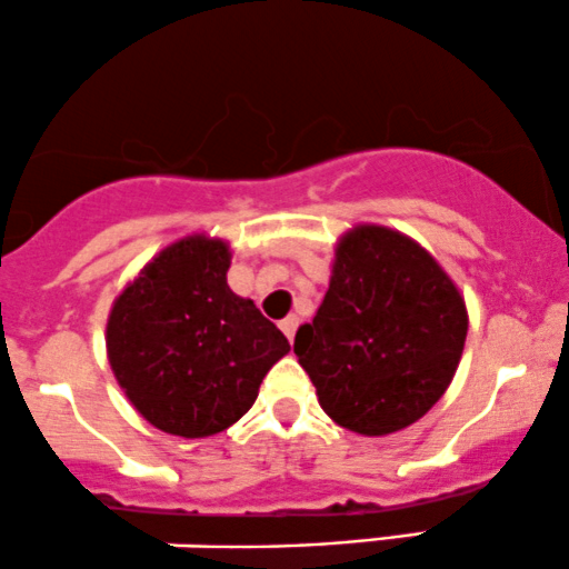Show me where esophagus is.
Masks as SVG:
<instances>
[{"label": "esophagus", "mask_w": 569, "mask_h": 569, "mask_svg": "<svg viewBox=\"0 0 569 569\" xmlns=\"http://www.w3.org/2000/svg\"><path fill=\"white\" fill-rule=\"evenodd\" d=\"M297 327H299V318L297 316H289V318H283V321H280V329H283V335L289 337V340H295Z\"/></svg>", "instance_id": "esophagus-1"}]
</instances>
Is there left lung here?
I'll use <instances>...</instances> for the list:
<instances>
[{
	"instance_id": "1",
	"label": "left lung",
	"mask_w": 569,
	"mask_h": 569,
	"mask_svg": "<svg viewBox=\"0 0 569 569\" xmlns=\"http://www.w3.org/2000/svg\"><path fill=\"white\" fill-rule=\"evenodd\" d=\"M465 340V299L442 267L410 237L367 223L337 242L329 291L295 353L323 413L380 437L446 395Z\"/></svg>"
}]
</instances>
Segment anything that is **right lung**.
Wrapping results in <instances>:
<instances>
[{
    "label": "right lung",
    "instance_id": "obj_1",
    "mask_svg": "<svg viewBox=\"0 0 569 569\" xmlns=\"http://www.w3.org/2000/svg\"><path fill=\"white\" fill-rule=\"evenodd\" d=\"M223 240L186 237L146 264L112 302L108 359L129 402L178 437L223 432L251 410L283 332L227 283Z\"/></svg>",
    "mask_w": 569,
    "mask_h": 569
}]
</instances>
